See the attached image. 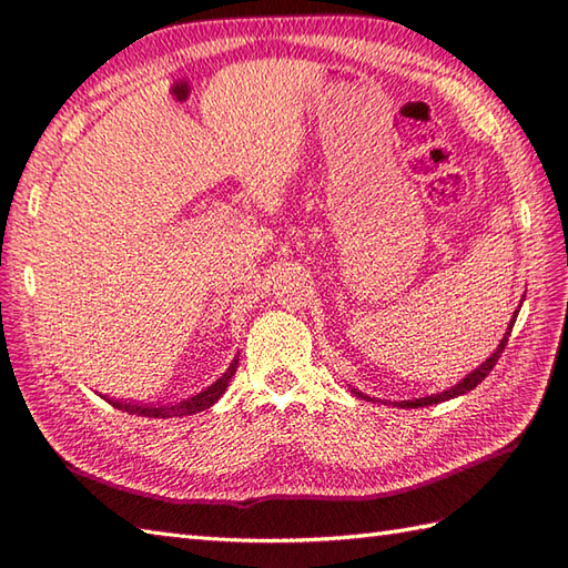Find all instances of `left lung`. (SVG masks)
<instances>
[{"label":"left lung","mask_w":568,"mask_h":568,"mask_svg":"<svg viewBox=\"0 0 568 568\" xmlns=\"http://www.w3.org/2000/svg\"><path fill=\"white\" fill-rule=\"evenodd\" d=\"M516 317H518V311L514 313V317H510V323H508V332L504 335V339L499 342V347H496V352L487 358V362L484 364H479L473 373H467V376L458 383V385H453L450 390H444V393H436V395H426V397H414V399H403V403H393V407H428V405H438V403H446V399H453V397H458V395H465V393H469L473 388H477V385L489 376V371L496 366V362H499L501 358V354H504V349H506V344H508V337H510V329H514V323H516ZM356 393V390H354ZM358 397H364V399H371V397H366L364 393H356Z\"/></svg>","instance_id":"obj_1"}]
</instances>
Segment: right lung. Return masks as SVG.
Here are the masks:
<instances>
[{
    "mask_svg": "<svg viewBox=\"0 0 568 568\" xmlns=\"http://www.w3.org/2000/svg\"><path fill=\"white\" fill-rule=\"evenodd\" d=\"M236 368H239V358H233L231 366L224 371V376L216 378V383H212L210 388H204L197 395L180 399V403H120V399H108V403L128 414H136V417H154V419L187 417V414H197L202 409H210L229 388V381L233 373H236Z\"/></svg>",
    "mask_w": 568,
    "mask_h": 568,
    "instance_id": "1",
    "label": "right lung"
}]
</instances>
